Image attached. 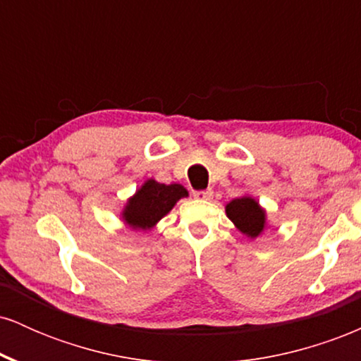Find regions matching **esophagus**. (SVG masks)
<instances>
[{"mask_svg": "<svg viewBox=\"0 0 361 361\" xmlns=\"http://www.w3.org/2000/svg\"><path fill=\"white\" fill-rule=\"evenodd\" d=\"M212 195V190H200V192H195L193 197L197 198V200H210Z\"/></svg>", "mask_w": 361, "mask_h": 361, "instance_id": "obj_1", "label": "esophagus"}]
</instances>
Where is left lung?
<instances>
[{
  "mask_svg": "<svg viewBox=\"0 0 361 361\" xmlns=\"http://www.w3.org/2000/svg\"><path fill=\"white\" fill-rule=\"evenodd\" d=\"M226 214L234 226L251 239L258 238L267 229V212L252 197L234 198L226 205Z\"/></svg>",
  "mask_w": 361,
  "mask_h": 361,
  "instance_id": "obj_1",
  "label": "left lung"
}]
</instances>
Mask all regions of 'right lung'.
Masks as SVG:
<instances>
[{
    "mask_svg": "<svg viewBox=\"0 0 361 361\" xmlns=\"http://www.w3.org/2000/svg\"><path fill=\"white\" fill-rule=\"evenodd\" d=\"M183 197H188L185 186L157 183L151 178L140 186L134 197L128 198L122 210V219L132 229L149 231Z\"/></svg>",
    "mask_w": 361,
    "mask_h": 361,
    "instance_id": "1",
    "label": "right lung"
}]
</instances>
